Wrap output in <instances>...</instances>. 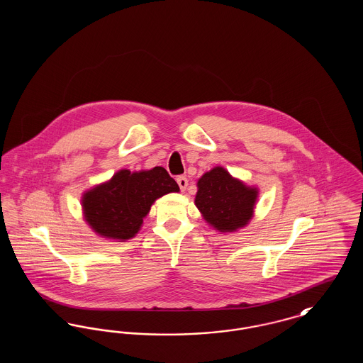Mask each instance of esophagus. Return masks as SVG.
<instances>
[{
  "label": "esophagus",
  "mask_w": 363,
  "mask_h": 363,
  "mask_svg": "<svg viewBox=\"0 0 363 363\" xmlns=\"http://www.w3.org/2000/svg\"><path fill=\"white\" fill-rule=\"evenodd\" d=\"M177 184H178L179 189L185 190L188 188V178L185 175H179V177H177Z\"/></svg>",
  "instance_id": "1"
}]
</instances>
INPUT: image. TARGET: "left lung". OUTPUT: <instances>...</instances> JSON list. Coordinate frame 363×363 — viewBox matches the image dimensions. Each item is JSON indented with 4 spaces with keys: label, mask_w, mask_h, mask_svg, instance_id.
<instances>
[{
    "label": "left lung",
    "mask_w": 363,
    "mask_h": 363,
    "mask_svg": "<svg viewBox=\"0 0 363 363\" xmlns=\"http://www.w3.org/2000/svg\"><path fill=\"white\" fill-rule=\"evenodd\" d=\"M197 186L196 207L216 230L231 233L247 225L252 219L257 189L247 188L223 167H215L204 174Z\"/></svg>",
    "instance_id": "1"
}]
</instances>
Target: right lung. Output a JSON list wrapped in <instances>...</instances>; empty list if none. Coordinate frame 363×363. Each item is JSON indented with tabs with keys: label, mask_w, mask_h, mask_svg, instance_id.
<instances>
[{
	"label": "right lung",
	"mask_w": 363,
	"mask_h": 363,
	"mask_svg": "<svg viewBox=\"0 0 363 363\" xmlns=\"http://www.w3.org/2000/svg\"><path fill=\"white\" fill-rule=\"evenodd\" d=\"M172 191H179L178 184L163 167L140 173L121 170L84 194L86 220L106 238L129 240L138 234L156 199Z\"/></svg>",
	"instance_id": "1"
}]
</instances>
